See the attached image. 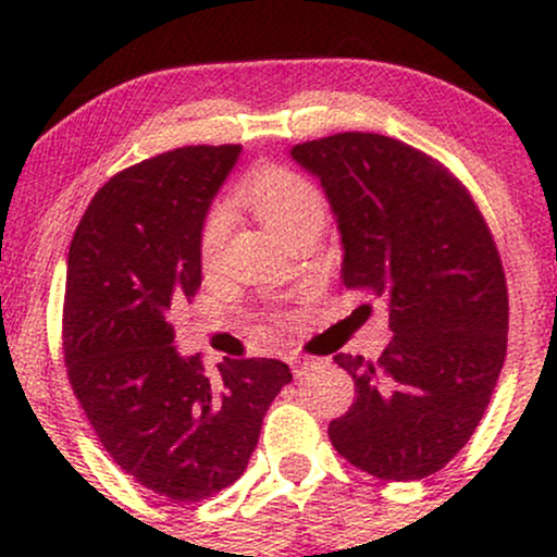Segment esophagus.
<instances>
[{"label": "esophagus", "instance_id": "esophagus-1", "mask_svg": "<svg viewBox=\"0 0 557 557\" xmlns=\"http://www.w3.org/2000/svg\"><path fill=\"white\" fill-rule=\"evenodd\" d=\"M311 363H314V361L306 359V356H296V359H293V372H296V374H304L306 369L311 367Z\"/></svg>", "mask_w": 557, "mask_h": 557}]
</instances>
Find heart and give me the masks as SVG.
Segmentation results:
<instances>
[{
	"mask_svg": "<svg viewBox=\"0 0 557 557\" xmlns=\"http://www.w3.org/2000/svg\"><path fill=\"white\" fill-rule=\"evenodd\" d=\"M238 203L248 209L267 230L277 238L298 225L306 216H324V196L309 177L283 168V164H264L238 185ZM230 233H233V214L225 207H214L207 214L201 227V259L203 264H216L225 251Z\"/></svg>",
	"mask_w": 557,
	"mask_h": 557,
	"instance_id": "b5f03b06",
	"label": "heart"
}]
</instances>
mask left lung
Masks as SVG:
<instances>
[{"mask_svg":"<svg viewBox=\"0 0 557 557\" xmlns=\"http://www.w3.org/2000/svg\"><path fill=\"white\" fill-rule=\"evenodd\" d=\"M319 177L343 240V283L385 296L393 341L376 361L337 354L356 400L330 421L335 450L376 479L440 471L487 411L508 345L500 253L443 164L380 133L290 149Z\"/></svg>","mask_w":557,"mask_h":557,"instance_id":"1","label":"left lung"}]
</instances>
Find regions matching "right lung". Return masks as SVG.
I'll list each match as a JSON object with an SVG mask.
<instances>
[{
	"label": "right lung",
	"instance_id": "obj_1",
	"mask_svg": "<svg viewBox=\"0 0 557 557\" xmlns=\"http://www.w3.org/2000/svg\"><path fill=\"white\" fill-rule=\"evenodd\" d=\"M240 146H183L91 198L67 253L62 350L75 398L125 474L181 503L246 471L261 421L293 380L277 359L203 369L175 350L170 306L201 287V227Z\"/></svg>",
	"mask_w": 557,
	"mask_h": 557
}]
</instances>
